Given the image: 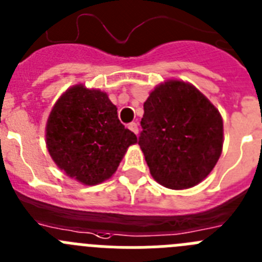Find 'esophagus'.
Segmentation results:
<instances>
[{
	"label": "esophagus",
	"mask_w": 262,
	"mask_h": 262,
	"mask_svg": "<svg viewBox=\"0 0 262 262\" xmlns=\"http://www.w3.org/2000/svg\"><path fill=\"white\" fill-rule=\"evenodd\" d=\"M128 128L133 131L134 134H136L138 135L139 134V127H138V123H135V122H133V123H129L128 124Z\"/></svg>",
	"instance_id": "34e87169"
}]
</instances>
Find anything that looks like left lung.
I'll list each match as a JSON object with an SVG mask.
<instances>
[{
	"label": "left lung",
	"instance_id": "1",
	"mask_svg": "<svg viewBox=\"0 0 262 262\" xmlns=\"http://www.w3.org/2000/svg\"><path fill=\"white\" fill-rule=\"evenodd\" d=\"M139 145L150 174L164 187L184 189L200 183L217 164L224 123L214 105L193 85L170 80L144 102Z\"/></svg>",
	"mask_w": 262,
	"mask_h": 262
}]
</instances>
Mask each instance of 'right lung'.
Returning a JSON list of instances; mask_svg holds the SVG:
<instances>
[{"instance_id":"1","label":"right lung","mask_w":262,"mask_h":262,"mask_svg":"<svg viewBox=\"0 0 262 262\" xmlns=\"http://www.w3.org/2000/svg\"><path fill=\"white\" fill-rule=\"evenodd\" d=\"M138 141L119 122L106 93L75 85L50 112L47 145L53 161L69 177L87 186L115 172L127 148Z\"/></svg>"}]
</instances>
